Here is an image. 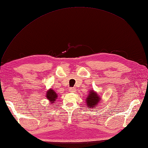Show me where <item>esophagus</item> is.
<instances>
[{
	"label": "esophagus",
	"instance_id": "obj_1",
	"mask_svg": "<svg viewBox=\"0 0 148 148\" xmlns=\"http://www.w3.org/2000/svg\"><path fill=\"white\" fill-rule=\"evenodd\" d=\"M69 92L71 93H74L76 92V88H71L69 89Z\"/></svg>",
	"mask_w": 148,
	"mask_h": 148
}]
</instances>
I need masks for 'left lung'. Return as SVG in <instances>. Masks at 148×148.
Masks as SVG:
<instances>
[{
  "mask_svg": "<svg viewBox=\"0 0 148 148\" xmlns=\"http://www.w3.org/2000/svg\"><path fill=\"white\" fill-rule=\"evenodd\" d=\"M85 100L86 106L88 109H94L98 106L100 100H102V97H100L97 92L91 89V90H89V93L86 97Z\"/></svg>",
  "mask_w": 148,
  "mask_h": 148,
  "instance_id": "8db88e82",
  "label": "left lung"
}]
</instances>
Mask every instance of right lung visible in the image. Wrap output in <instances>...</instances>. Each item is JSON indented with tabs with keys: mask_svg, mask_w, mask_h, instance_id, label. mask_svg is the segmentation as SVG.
Wrapping results in <instances>:
<instances>
[{
	"mask_svg": "<svg viewBox=\"0 0 148 148\" xmlns=\"http://www.w3.org/2000/svg\"><path fill=\"white\" fill-rule=\"evenodd\" d=\"M46 97L47 100H48L49 102H50V104L53 105V103L55 102L56 100L58 98V95L54 90L50 88L46 92Z\"/></svg>",
	"mask_w": 148,
	"mask_h": 148,
	"instance_id": "right-lung-1",
	"label": "right lung"
}]
</instances>
